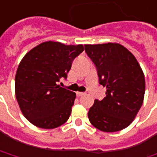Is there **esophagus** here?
<instances>
[{"mask_svg": "<svg viewBox=\"0 0 157 157\" xmlns=\"http://www.w3.org/2000/svg\"><path fill=\"white\" fill-rule=\"evenodd\" d=\"M76 95H77V96L80 97V96H82V95H85V93H82V92H77V93H76Z\"/></svg>", "mask_w": 157, "mask_h": 157, "instance_id": "esophagus-1", "label": "esophagus"}]
</instances>
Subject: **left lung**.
I'll return each mask as SVG.
<instances>
[{"instance_id":"8db88e82","label":"left lung","mask_w":157,"mask_h":157,"mask_svg":"<svg viewBox=\"0 0 157 157\" xmlns=\"http://www.w3.org/2000/svg\"><path fill=\"white\" fill-rule=\"evenodd\" d=\"M85 51L95 63L106 97L95 99L89 109L90 123L103 132H116L129 126L143 105L144 74L136 58L119 43L86 44Z\"/></svg>"}]
</instances>
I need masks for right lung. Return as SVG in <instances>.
I'll use <instances>...</instances> for the list:
<instances>
[{
	"mask_svg": "<svg viewBox=\"0 0 157 157\" xmlns=\"http://www.w3.org/2000/svg\"><path fill=\"white\" fill-rule=\"evenodd\" d=\"M84 50L82 44L65 45L44 41L29 51L15 74V96L23 116L35 126L56 128L68 121L75 93L61 88L74 59Z\"/></svg>",
	"mask_w": 157,
	"mask_h": 157,
	"instance_id": "add662e5",
	"label": "right lung"
}]
</instances>
